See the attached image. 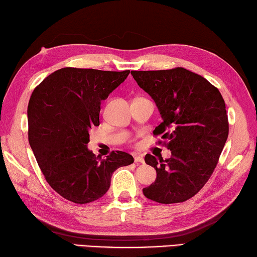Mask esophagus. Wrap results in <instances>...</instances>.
Instances as JSON below:
<instances>
[{"mask_svg": "<svg viewBox=\"0 0 257 257\" xmlns=\"http://www.w3.org/2000/svg\"><path fill=\"white\" fill-rule=\"evenodd\" d=\"M134 161H136L137 164H143V163H145V159H143L142 156L136 155V156H134Z\"/></svg>", "mask_w": 257, "mask_h": 257, "instance_id": "obj_1", "label": "esophagus"}]
</instances>
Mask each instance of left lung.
Instances as JSON below:
<instances>
[{
	"instance_id": "obj_1",
	"label": "left lung",
	"mask_w": 257,
	"mask_h": 257,
	"mask_svg": "<svg viewBox=\"0 0 257 257\" xmlns=\"http://www.w3.org/2000/svg\"><path fill=\"white\" fill-rule=\"evenodd\" d=\"M134 80L154 99L161 123L154 136L172 151L157 160L148 154L157 178L143 194L158 203H181L194 196L209 181L229 133L221 93L203 76L184 67L160 71H132Z\"/></svg>"
}]
</instances>
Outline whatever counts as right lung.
<instances>
[{
    "instance_id": "right-lung-1",
    "label": "right lung",
    "mask_w": 257,
    "mask_h": 257,
    "mask_svg": "<svg viewBox=\"0 0 257 257\" xmlns=\"http://www.w3.org/2000/svg\"><path fill=\"white\" fill-rule=\"evenodd\" d=\"M130 70L63 67L45 78L28 105V139L46 182L65 200L87 204L106 194L117 168L133 157L112 151L106 159L88 150L89 131L99 126L101 100Z\"/></svg>"
}]
</instances>
